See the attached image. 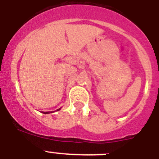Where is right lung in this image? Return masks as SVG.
<instances>
[{
	"label": "right lung",
	"instance_id": "right-lung-1",
	"mask_svg": "<svg viewBox=\"0 0 159 159\" xmlns=\"http://www.w3.org/2000/svg\"><path fill=\"white\" fill-rule=\"evenodd\" d=\"M60 109H57V111H60ZM43 114H49V113H50V111H43Z\"/></svg>",
	"mask_w": 159,
	"mask_h": 159
}]
</instances>
